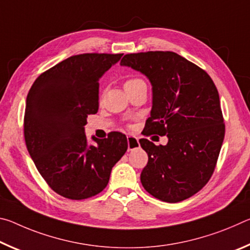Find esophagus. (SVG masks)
Segmentation results:
<instances>
[{"label": "esophagus", "instance_id": "1", "mask_svg": "<svg viewBox=\"0 0 250 250\" xmlns=\"http://www.w3.org/2000/svg\"><path fill=\"white\" fill-rule=\"evenodd\" d=\"M139 146V139L134 135H129L128 137V150H134Z\"/></svg>", "mask_w": 250, "mask_h": 250}]
</instances>
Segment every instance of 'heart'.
Here are the masks:
<instances>
[{"mask_svg": "<svg viewBox=\"0 0 250 250\" xmlns=\"http://www.w3.org/2000/svg\"><path fill=\"white\" fill-rule=\"evenodd\" d=\"M142 83L141 79L139 78H130L126 80V82L125 83V87H129V86H132V84H135V83Z\"/></svg>", "mask_w": 250, "mask_h": 250, "instance_id": "heart-1", "label": "heart"}]
</instances>
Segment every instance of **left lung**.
<instances>
[{
    "instance_id": "8db88e82",
    "label": "left lung",
    "mask_w": 250,
    "mask_h": 250,
    "mask_svg": "<svg viewBox=\"0 0 250 250\" xmlns=\"http://www.w3.org/2000/svg\"><path fill=\"white\" fill-rule=\"evenodd\" d=\"M120 65L151 83L145 134L167 137L159 146L140 140L149 156L140 176L143 188L167 203L193 196L213 174L225 135L216 86L206 71L173 52L128 54Z\"/></svg>"
}]
</instances>
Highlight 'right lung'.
I'll list each match as a JSON object with an SVG mask.
<instances>
[{"mask_svg": "<svg viewBox=\"0 0 250 250\" xmlns=\"http://www.w3.org/2000/svg\"><path fill=\"white\" fill-rule=\"evenodd\" d=\"M124 54H82L55 65L35 80L26 98L24 137L28 153L59 195L84 200L107 186L112 167L128 149L125 134H84L88 115L99 108V79Z\"/></svg>", "mask_w": 250, "mask_h": 250, "instance_id": "add662e5", "label": "right lung"}]
</instances>
